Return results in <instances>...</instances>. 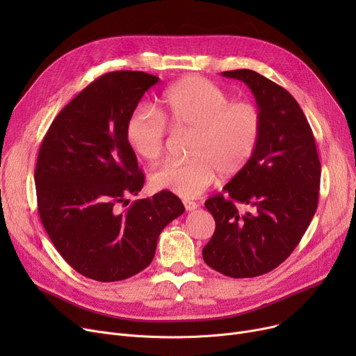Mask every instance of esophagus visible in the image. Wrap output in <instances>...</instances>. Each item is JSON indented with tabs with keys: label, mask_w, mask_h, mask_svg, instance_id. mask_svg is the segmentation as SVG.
Returning a JSON list of instances; mask_svg holds the SVG:
<instances>
[{
	"label": "esophagus",
	"mask_w": 356,
	"mask_h": 356,
	"mask_svg": "<svg viewBox=\"0 0 356 356\" xmlns=\"http://www.w3.org/2000/svg\"><path fill=\"white\" fill-rule=\"evenodd\" d=\"M183 204H184L186 211H195V209L199 207V204H197L196 202L189 200V199H184V200H183Z\"/></svg>",
	"instance_id": "obj_1"
}]
</instances>
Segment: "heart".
<instances>
[{"label": "heart", "instance_id": "heart-1", "mask_svg": "<svg viewBox=\"0 0 356 356\" xmlns=\"http://www.w3.org/2000/svg\"><path fill=\"white\" fill-rule=\"evenodd\" d=\"M172 133H193L188 161H165L149 176L153 188L180 197H197L222 177L239 175L252 160L261 134L259 109L245 101L232 102L213 82L189 76L168 88L159 112L136 108L127 120L125 137L136 154L156 161L165 153Z\"/></svg>", "mask_w": 356, "mask_h": 356}]
</instances>
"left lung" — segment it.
I'll list each match as a JSON object with an SVG mask.
<instances>
[{
    "label": "left lung",
    "mask_w": 356,
    "mask_h": 356,
    "mask_svg": "<svg viewBox=\"0 0 356 356\" xmlns=\"http://www.w3.org/2000/svg\"><path fill=\"white\" fill-rule=\"evenodd\" d=\"M248 85L263 117V134L250 164L204 202L215 232L202 255L232 278L266 274L294 251L317 209L321 161L300 105L273 81L250 69L222 72ZM252 209L242 214L236 203Z\"/></svg>",
    "instance_id": "obj_1"
}]
</instances>
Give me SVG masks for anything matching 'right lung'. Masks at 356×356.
I'll list each match as a JSON object with an SVG mask.
<instances>
[{
  "label": "right lung",
  "instance_id": "obj_1",
  "mask_svg": "<svg viewBox=\"0 0 356 356\" xmlns=\"http://www.w3.org/2000/svg\"><path fill=\"white\" fill-rule=\"evenodd\" d=\"M157 82L145 72L102 74L59 112L40 145L34 181L43 227L66 263L97 282L148 267L160 232L184 212L167 191L121 209L144 184L127 120Z\"/></svg>",
  "mask_w": 356,
  "mask_h": 356
}]
</instances>
